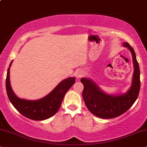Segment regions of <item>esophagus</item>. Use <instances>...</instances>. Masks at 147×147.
<instances>
[{"mask_svg":"<svg viewBox=\"0 0 147 147\" xmlns=\"http://www.w3.org/2000/svg\"><path fill=\"white\" fill-rule=\"evenodd\" d=\"M84 75V71L82 70H78L77 72H76V76H77V79H80V78L82 77Z\"/></svg>","mask_w":147,"mask_h":147,"instance_id":"1","label":"esophagus"}]
</instances>
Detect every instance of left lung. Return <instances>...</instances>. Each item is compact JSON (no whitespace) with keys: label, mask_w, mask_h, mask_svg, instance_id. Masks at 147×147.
<instances>
[{"label":"left lung","mask_w":147,"mask_h":147,"mask_svg":"<svg viewBox=\"0 0 147 147\" xmlns=\"http://www.w3.org/2000/svg\"><path fill=\"white\" fill-rule=\"evenodd\" d=\"M123 46L131 52L134 64V73L131 87L124 94H109L103 92L98 85L89 78L83 77V98L88 110L98 117L112 119L125 113L134 105L140 92V68L134 50L127 42Z\"/></svg>","instance_id":"obj_1"}]
</instances>
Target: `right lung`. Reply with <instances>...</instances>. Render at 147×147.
Masks as SVG:
<instances>
[{
    "instance_id": "add662e5",
    "label": "right lung",
    "mask_w": 147,
    "mask_h": 147,
    "mask_svg": "<svg viewBox=\"0 0 147 147\" xmlns=\"http://www.w3.org/2000/svg\"><path fill=\"white\" fill-rule=\"evenodd\" d=\"M7 70L6 90L7 96L17 111L26 117L35 121L47 119L53 116L60 108L64 97L75 83V77H68L62 80L49 94L38 100H30L18 97L13 91L10 83V67Z\"/></svg>"
}]
</instances>
